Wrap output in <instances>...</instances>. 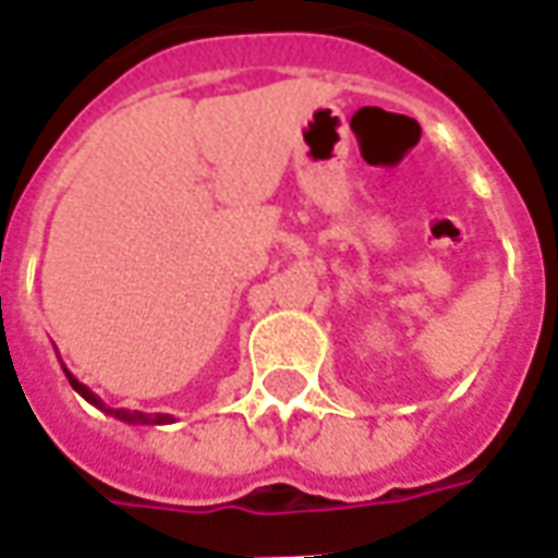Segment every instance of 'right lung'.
Segmentation results:
<instances>
[{"label":"right lung","instance_id":"add662e5","mask_svg":"<svg viewBox=\"0 0 558 558\" xmlns=\"http://www.w3.org/2000/svg\"><path fill=\"white\" fill-rule=\"evenodd\" d=\"M62 371H65L68 383H71V388L77 391L80 398L89 400L92 407H98L101 412H107V415H113V418H119V421H125V424H170V421H175L172 415H167V412H155V415H148V412H137V410H134V412H131V410H110V407H107V403H104V400L98 398L95 391H89V388L80 383L77 376L68 371L65 364H62Z\"/></svg>","mask_w":558,"mask_h":558}]
</instances>
